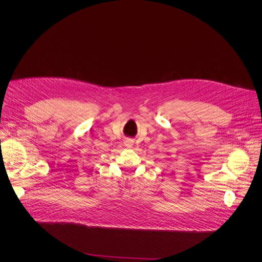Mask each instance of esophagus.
Here are the masks:
<instances>
[{
    "label": "esophagus",
    "mask_w": 262,
    "mask_h": 262,
    "mask_svg": "<svg viewBox=\"0 0 262 262\" xmlns=\"http://www.w3.org/2000/svg\"><path fill=\"white\" fill-rule=\"evenodd\" d=\"M133 145H134V141L132 139H126L125 140V146L130 148V147H133Z\"/></svg>",
    "instance_id": "34e87169"
}]
</instances>
